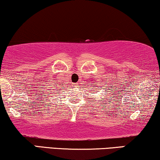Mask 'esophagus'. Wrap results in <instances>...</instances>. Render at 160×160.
I'll return each instance as SVG.
<instances>
[{
	"label": "esophagus",
	"mask_w": 160,
	"mask_h": 160,
	"mask_svg": "<svg viewBox=\"0 0 160 160\" xmlns=\"http://www.w3.org/2000/svg\"><path fill=\"white\" fill-rule=\"evenodd\" d=\"M74 86H75V87H78V84H77V83H76V84H74Z\"/></svg>",
	"instance_id": "34e87169"
}]
</instances>
